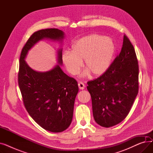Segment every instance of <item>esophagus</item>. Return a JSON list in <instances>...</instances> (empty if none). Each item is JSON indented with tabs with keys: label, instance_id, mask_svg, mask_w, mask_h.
I'll use <instances>...</instances> for the list:
<instances>
[{
	"label": "esophagus",
	"instance_id": "1",
	"mask_svg": "<svg viewBox=\"0 0 153 153\" xmlns=\"http://www.w3.org/2000/svg\"><path fill=\"white\" fill-rule=\"evenodd\" d=\"M78 86H79V89H82V90L84 89H85V85H84V84L83 82H79L78 83Z\"/></svg>",
	"mask_w": 153,
	"mask_h": 153
}]
</instances>
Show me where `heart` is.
<instances>
[{
  "mask_svg": "<svg viewBox=\"0 0 153 153\" xmlns=\"http://www.w3.org/2000/svg\"><path fill=\"white\" fill-rule=\"evenodd\" d=\"M115 53V45L111 39L92 34L84 36L72 46V51H65L62 59L68 71L72 75L77 74L84 59L87 68L84 74L91 72L94 76H100L108 69Z\"/></svg>",
  "mask_w": 153,
  "mask_h": 153,
  "instance_id": "heart-1",
  "label": "heart"
}]
</instances>
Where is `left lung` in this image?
Returning a JSON list of instances; mask_svg holds the SVG:
<instances>
[{
  "label": "left lung",
  "mask_w": 153,
  "mask_h": 153,
  "mask_svg": "<svg viewBox=\"0 0 153 153\" xmlns=\"http://www.w3.org/2000/svg\"><path fill=\"white\" fill-rule=\"evenodd\" d=\"M138 76L134 48L124 35L121 51L108 69L98 78L87 82L96 123L108 128L123 121L138 93Z\"/></svg>",
  "instance_id": "left-lung-1"
}]
</instances>
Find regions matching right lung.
Instances as JSON below:
<instances>
[{
  "label": "right lung",
  "mask_w": 153,
  "mask_h": 153,
  "mask_svg": "<svg viewBox=\"0 0 153 153\" xmlns=\"http://www.w3.org/2000/svg\"><path fill=\"white\" fill-rule=\"evenodd\" d=\"M63 32L57 28L40 30L32 34L23 47L18 83L23 105L29 115L45 130L63 131L69 126L79 87L76 80L66 75L59 65L45 72L31 69L25 61L28 50L43 38L61 39ZM58 63L62 64V50L58 51Z\"/></svg>",
  "instance_id": "1"
}]
</instances>
